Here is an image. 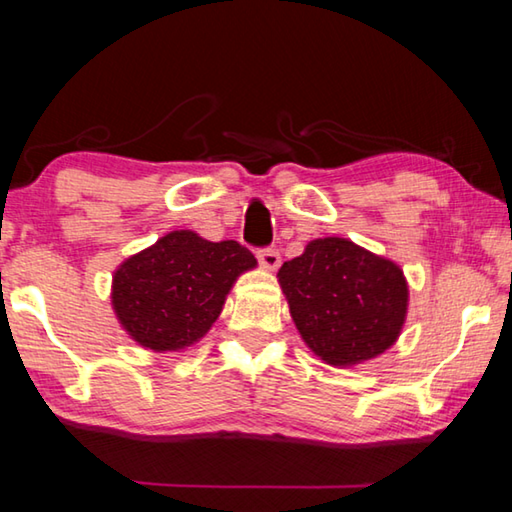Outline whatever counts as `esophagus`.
Returning <instances> with one entry per match:
<instances>
[{"mask_svg": "<svg viewBox=\"0 0 512 512\" xmlns=\"http://www.w3.org/2000/svg\"><path fill=\"white\" fill-rule=\"evenodd\" d=\"M257 259H259V264H262L264 268H268V271H275V268L282 264V257H280V253H277L275 248H259L257 250Z\"/></svg>", "mask_w": 512, "mask_h": 512, "instance_id": "obj_1", "label": "esophagus"}]
</instances>
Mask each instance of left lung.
<instances>
[{
	"label": "left lung",
	"mask_w": 512,
	"mask_h": 512,
	"mask_svg": "<svg viewBox=\"0 0 512 512\" xmlns=\"http://www.w3.org/2000/svg\"><path fill=\"white\" fill-rule=\"evenodd\" d=\"M277 277L302 339L327 363L372 359L400 336L409 300L400 266L348 239L311 241Z\"/></svg>",
	"instance_id": "8db88e82"
}]
</instances>
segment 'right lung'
<instances>
[{
	"label": "right lung",
	"instance_id": "obj_1",
	"mask_svg": "<svg viewBox=\"0 0 512 512\" xmlns=\"http://www.w3.org/2000/svg\"><path fill=\"white\" fill-rule=\"evenodd\" d=\"M257 259L237 241L176 230L133 255L112 280V307L133 339L155 352L183 350L212 327L232 282Z\"/></svg>",
	"mask_w": 512,
	"mask_h": 512
}]
</instances>
